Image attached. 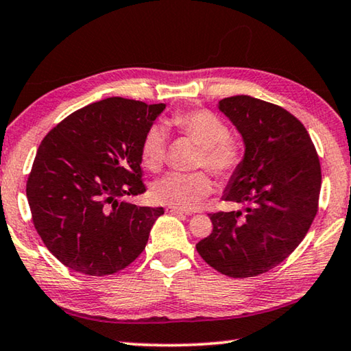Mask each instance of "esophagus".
<instances>
[{"instance_id":"esophagus-1","label":"esophagus","mask_w":351,"mask_h":351,"mask_svg":"<svg viewBox=\"0 0 351 351\" xmlns=\"http://www.w3.org/2000/svg\"><path fill=\"white\" fill-rule=\"evenodd\" d=\"M165 210H167L169 213H175V215H187V212H184L181 209H176V207H171V206H169Z\"/></svg>"}]
</instances>
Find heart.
<instances>
[{
    "mask_svg": "<svg viewBox=\"0 0 351 351\" xmlns=\"http://www.w3.org/2000/svg\"><path fill=\"white\" fill-rule=\"evenodd\" d=\"M171 127L199 145L195 161L197 169H207L219 181H229L241 167L245 147L229 136L223 119L209 110L178 111L170 119ZM167 158V136L162 127L153 125L141 144V164L148 171L158 173ZM213 184L204 171L170 173L153 186V198L181 210H192L212 193Z\"/></svg>",
    "mask_w": 351,
    "mask_h": 351,
    "instance_id": "1",
    "label": "heart"
}]
</instances>
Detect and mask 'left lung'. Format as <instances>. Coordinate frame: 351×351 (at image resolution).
Wrapping results in <instances>:
<instances>
[{
    "label": "left lung",
    "mask_w": 351,
    "mask_h": 351,
    "mask_svg": "<svg viewBox=\"0 0 351 351\" xmlns=\"http://www.w3.org/2000/svg\"><path fill=\"white\" fill-rule=\"evenodd\" d=\"M245 141L239 171L224 199L245 212L210 213L212 234L197 251L207 265L234 278L255 277L280 265L300 245L319 209V156L299 119L251 96L219 100Z\"/></svg>",
    "instance_id": "1"
}]
</instances>
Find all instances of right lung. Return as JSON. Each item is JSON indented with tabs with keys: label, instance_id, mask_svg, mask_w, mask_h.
I'll return each instance as SVG.
<instances>
[{
	"label": "right lung",
	"instance_id": "add662e5",
	"mask_svg": "<svg viewBox=\"0 0 351 351\" xmlns=\"http://www.w3.org/2000/svg\"><path fill=\"white\" fill-rule=\"evenodd\" d=\"M164 108L108 97L74 111L41 141L26 195L35 230L64 266L104 277L145 249L164 209L123 198L147 190L141 144Z\"/></svg>",
	"mask_w": 351,
	"mask_h": 351
}]
</instances>
